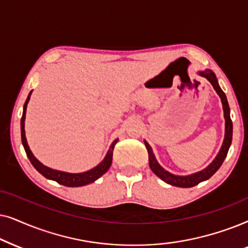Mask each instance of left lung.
I'll return each mask as SVG.
<instances>
[{
	"label": "left lung",
	"mask_w": 248,
	"mask_h": 248,
	"mask_svg": "<svg viewBox=\"0 0 248 248\" xmlns=\"http://www.w3.org/2000/svg\"><path fill=\"white\" fill-rule=\"evenodd\" d=\"M199 74L202 76V77L206 78L207 80L212 84L213 88L216 90L217 95L220 96L221 102H222L223 112H224V120H226V130H224V140H223L222 146H221L219 153H217L216 158L212 161V163H211L210 166H207L204 170L200 171V172L189 174V176H176V174H172L170 173L169 171L164 170L163 168L158 164L156 158H155L153 150H152V147L150 146V144L144 140L145 146H146L147 152H148V163H150L151 170L153 171L158 178H161L163 181H166L167 184L172 185V186L181 187V188L194 187L196 186V185H199L200 183H202V181L207 180L209 178L212 177L213 174L219 170L221 164L223 163L224 158L227 156L228 151H229V147L230 145H232V119H230V108H229V104H228L226 94H224L223 91L220 88L219 82H217V79L213 71L206 69V70L204 71H200Z\"/></svg>",
	"instance_id": "1"
}]
</instances>
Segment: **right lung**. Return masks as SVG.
<instances>
[{
    "instance_id": "add662e5",
    "label": "right lung",
    "mask_w": 248,
    "mask_h": 248,
    "mask_svg": "<svg viewBox=\"0 0 248 248\" xmlns=\"http://www.w3.org/2000/svg\"><path fill=\"white\" fill-rule=\"evenodd\" d=\"M31 92L29 93L27 100H26L25 104H24V112H22V117H21V141L22 145H24V148L26 151V154L31 161L32 166L36 170L38 171L39 173L43 174L45 178L47 179L54 180L57 183L63 185V186L67 187H80V186H85V185H88L91 183H94L95 180L98 179L101 176L107 172L108 170V168L111 167L112 163V155H113V148L114 145L117 144L118 140H115L113 143L111 144L110 148H108L107 155H105L104 160L102 162L96 166L93 169L86 171V172H81V173H69V172H63V171H59V170H53L51 168L44 166L34 156V154L31 153V148H29L28 144H27V140H26V135H25V118H26V110H27V104L29 102V98H31Z\"/></svg>"
}]
</instances>
